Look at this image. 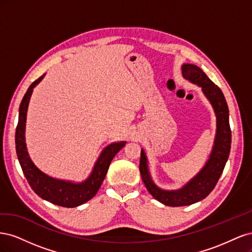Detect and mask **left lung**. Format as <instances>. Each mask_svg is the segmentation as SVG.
<instances>
[{"instance_id":"8db88e82","label":"left lung","mask_w":252,"mask_h":252,"mask_svg":"<svg viewBox=\"0 0 252 252\" xmlns=\"http://www.w3.org/2000/svg\"><path fill=\"white\" fill-rule=\"evenodd\" d=\"M182 74L184 79L200 86L212 105L217 117V133L208 161L194 178L178 190H164L155 184L149 173L146 154L144 149L141 150L140 172L145 186L156 200L171 207L191 205L205 199L216 187L231 147L229 110L222 90L195 65H182Z\"/></svg>"}]
</instances>
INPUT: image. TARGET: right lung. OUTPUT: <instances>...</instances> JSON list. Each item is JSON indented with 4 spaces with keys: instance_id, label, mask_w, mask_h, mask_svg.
I'll use <instances>...</instances> for the list:
<instances>
[{
    "instance_id": "1",
    "label": "right lung",
    "mask_w": 252,
    "mask_h": 252,
    "mask_svg": "<svg viewBox=\"0 0 252 252\" xmlns=\"http://www.w3.org/2000/svg\"><path fill=\"white\" fill-rule=\"evenodd\" d=\"M44 77L45 74L35 80L29 86L21 102L19 109V122L16 130L17 156L23 173L27 179L30 187L32 188L37 195L45 201L62 206V207H77V206H80L93 199L95 195L106 177V173L108 171L112 158L125 146L126 142L112 143L104 148L102 154L96 159L93 172L90 173L88 179L82 183L58 180L41 171L33 164L28 155L25 142V126L30 96L32 94L33 88L42 81Z\"/></svg>"
}]
</instances>
